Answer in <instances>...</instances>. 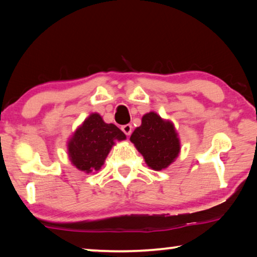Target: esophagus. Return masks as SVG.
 <instances>
[{
	"label": "esophagus",
	"instance_id": "esophagus-1",
	"mask_svg": "<svg viewBox=\"0 0 257 257\" xmlns=\"http://www.w3.org/2000/svg\"><path fill=\"white\" fill-rule=\"evenodd\" d=\"M122 132L127 135V136H129L130 134H132V132H133V125L132 124H124V125H122Z\"/></svg>",
	"mask_w": 257,
	"mask_h": 257
}]
</instances>
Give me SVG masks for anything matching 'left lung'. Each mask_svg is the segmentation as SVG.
<instances>
[{
	"label": "left lung",
	"mask_w": 257,
	"mask_h": 257,
	"mask_svg": "<svg viewBox=\"0 0 257 257\" xmlns=\"http://www.w3.org/2000/svg\"><path fill=\"white\" fill-rule=\"evenodd\" d=\"M130 142L155 171L167 169L180 153V139L175 124L153 111L143 115L142 124L134 130Z\"/></svg>",
	"instance_id": "obj_1"
}]
</instances>
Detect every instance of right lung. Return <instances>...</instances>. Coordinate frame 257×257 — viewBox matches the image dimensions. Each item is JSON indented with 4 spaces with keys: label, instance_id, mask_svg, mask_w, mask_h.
Returning <instances> with one entry per match:
<instances>
[{
    "label": "right lung",
    "instance_id": "add662e5",
    "mask_svg": "<svg viewBox=\"0 0 257 257\" xmlns=\"http://www.w3.org/2000/svg\"><path fill=\"white\" fill-rule=\"evenodd\" d=\"M125 138L115 124L104 122L98 113H92L69 138V160L78 170L94 173L102 168L115 142Z\"/></svg>",
    "mask_w": 257,
    "mask_h": 257
}]
</instances>
